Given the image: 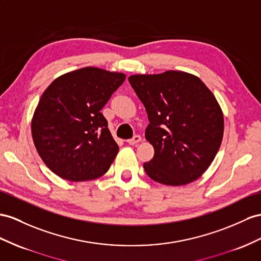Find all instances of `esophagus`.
<instances>
[{
	"label": "esophagus",
	"instance_id": "esophagus-1",
	"mask_svg": "<svg viewBox=\"0 0 261 261\" xmlns=\"http://www.w3.org/2000/svg\"><path fill=\"white\" fill-rule=\"evenodd\" d=\"M140 141H141V137H140L139 135H136V136H133V138L132 139H129L128 142L129 144H131V145H133V144H137V143H139Z\"/></svg>",
	"mask_w": 261,
	"mask_h": 261
}]
</instances>
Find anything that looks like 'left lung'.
<instances>
[{
    "label": "left lung",
    "instance_id": "left-lung-1",
    "mask_svg": "<svg viewBox=\"0 0 261 261\" xmlns=\"http://www.w3.org/2000/svg\"><path fill=\"white\" fill-rule=\"evenodd\" d=\"M129 83L148 113L145 138L154 156L146 174L165 185L195 181L215 159L223 140L222 109L199 78L183 71L133 75Z\"/></svg>",
    "mask_w": 261,
    "mask_h": 261
}]
</instances>
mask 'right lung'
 <instances>
[{"mask_svg": "<svg viewBox=\"0 0 261 261\" xmlns=\"http://www.w3.org/2000/svg\"><path fill=\"white\" fill-rule=\"evenodd\" d=\"M125 75L95 67L58 77L44 91L32 121L36 150L49 170L68 181L103 175L118 144L100 110Z\"/></svg>", "mask_w": 261, "mask_h": 261, "instance_id": "obj_1", "label": "right lung"}]
</instances>
